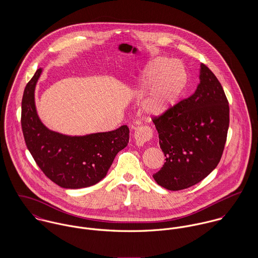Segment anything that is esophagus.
<instances>
[{
  "mask_svg": "<svg viewBox=\"0 0 258 258\" xmlns=\"http://www.w3.org/2000/svg\"><path fill=\"white\" fill-rule=\"evenodd\" d=\"M152 135H153V132L151 128H149L147 126L139 127L138 129L135 130V133H134V140L136 145L138 147L144 146L152 138Z\"/></svg>",
  "mask_w": 258,
  "mask_h": 258,
  "instance_id": "obj_1",
  "label": "esophagus"
}]
</instances>
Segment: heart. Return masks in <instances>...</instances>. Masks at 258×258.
Instances as JSON below:
<instances>
[{"instance_id": "1", "label": "heart", "mask_w": 258, "mask_h": 258, "mask_svg": "<svg viewBox=\"0 0 258 258\" xmlns=\"http://www.w3.org/2000/svg\"><path fill=\"white\" fill-rule=\"evenodd\" d=\"M186 83L187 74L183 64L167 58H156L135 78L132 91L142 95L151 86L141 108L149 117H160L177 103Z\"/></svg>"}]
</instances>
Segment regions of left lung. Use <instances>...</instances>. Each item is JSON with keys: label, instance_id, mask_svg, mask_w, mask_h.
<instances>
[{"label": "left lung", "instance_id": "left-lung-1", "mask_svg": "<svg viewBox=\"0 0 258 258\" xmlns=\"http://www.w3.org/2000/svg\"><path fill=\"white\" fill-rule=\"evenodd\" d=\"M195 93L153 120L166 162L153 175L161 186L180 190L200 183L221 161L229 125V107L220 81L200 66Z\"/></svg>", "mask_w": 258, "mask_h": 258}]
</instances>
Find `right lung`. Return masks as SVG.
Returning <instances> with one entry per match:
<instances>
[{"label": "right lung", "mask_w": 258, "mask_h": 258, "mask_svg": "<svg viewBox=\"0 0 258 258\" xmlns=\"http://www.w3.org/2000/svg\"><path fill=\"white\" fill-rule=\"evenodd\" d=\"M42 74L38 69L27 84L22 100L25 141L37 166L53 183L64 188H81L100 182L119 151L129 142V128L72 136L48 129L39 119L35 91Z\"/></svg>", "instance_id": "obj_1"}]
</instances>
